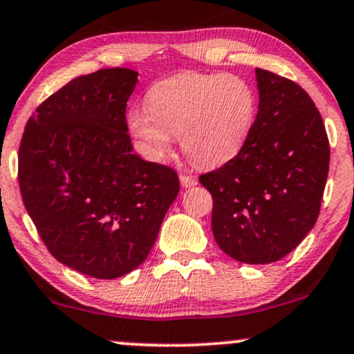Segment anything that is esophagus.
Here are the masks:
<instances>
[{"instance_id": "esophagus-1", "label": "esophagus", "mask_w": 354, "mask_h": 354, "mask_svg": "<svg viewBox=\"0 0 354 354\" xmlns=\"http://www.w3.org/2000/svg\"><path fill=\"white\" fill-rule=\"evenodd\" d=\"M180 184L182 187H185V189H190V187H195L197 185V177L194 176H180Z\"/></svg>"}]
</instances>
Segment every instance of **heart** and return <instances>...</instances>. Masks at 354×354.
Segmentation results:
<instances>
[{"instance_id":"heart-1","label":"heart","mask_w":354,"mask_h":354,"mask_svg":"<svg viewBox=\"0 0 354 354\" xmlns=\"http://www.w3.org/2000/svg\"><path fill=\"white\" fill-rule=\"evenodd\" d=\"M146 108L128 113V128L151 159L162 160L174 136L194 162L215 167L233 159L256 121V91L231 73L182 72L157 82Z\"/></svg>"}]
</instances>
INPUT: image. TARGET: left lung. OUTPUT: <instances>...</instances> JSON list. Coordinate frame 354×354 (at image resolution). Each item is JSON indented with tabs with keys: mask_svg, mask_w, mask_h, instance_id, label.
<instances>
[{
	"mask_svg": "<svg viewBox=\"0 0 354 354\" xmlns=\"http://www.w3.org/2000/svg\"><path fill=\"white\" fill-rule=\"evenodd\" d=\"M259 108L243 149L200 176L212 194L220 250L246 264H269L299 246L315 225L328 177L324 120L295 82L256 68Z\"/></svg>",
	"mask_w": 354,
	"mask_h": 354,
	"instance_id": "8db88e82",
	"label": "left lung"
}]
</instances>
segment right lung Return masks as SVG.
Wrapping results in <instances>:
<instances>
[{"instance_id": "1", "label": "right lung", "mask_w": 354, "mask_h": 354, "mask_svg": "<svg viewBox=\"0 0 354 354\" xmlns=\"http://www.w3.org/2000/svg\"><path fill=\"white\" fill-rule=\"evenodd\" d=\"M138 72L73 78L26 124L17 177L29 216L59 263L116 279L144 263L180 184L133 152L126 103Z\"/></svg>"}]
</instances>
